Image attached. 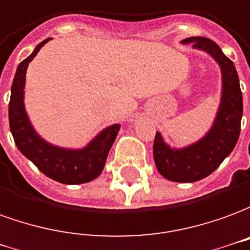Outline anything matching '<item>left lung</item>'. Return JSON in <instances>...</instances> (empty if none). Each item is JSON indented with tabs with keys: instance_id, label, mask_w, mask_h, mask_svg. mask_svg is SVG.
I'll return each mask as SVG.
<instances>
[{
	"instance_id": "1",
	"label": "left lung",
	"mask_w": 250,
	"mask_h": 250,
	"mask_svg": "<svg viewBox=\"0 0 250 250\" xmlns=\"http://www.w3.org/2000/svg\"><path fill=\"white\" fill-rule=\"evenodd\" d=\"M182 44L210 55L221 68V100L211 128L195 143L183 148L168 145L156 132L153 157L157 171L171 182L191 183L213 173L234 149L241 130L242 93L233 62L207 37H187Z\"/></svg>"
}]
</instances>
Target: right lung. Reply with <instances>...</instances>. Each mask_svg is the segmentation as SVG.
<instances>
[{
	"label": "right lung",
	"instance_id": "add662e5",
	"mask_svg": "<svg viewBox=\"0 0 250 250\" xmlns=\"http://www.w3.org/2000/svg\"><path fill=\"white\" fill-rule=\"evenodd\" d=\"M49 40L51 39H45L17 67L9 102L10 132L19 150L44 175L63 185H82L91 182L101 175L109 150L118 134L120 125L113 124L102 129L83 148L58 146L48 143L37 133L28 117L24 104L25 75L29 63Z\"/></svg>",
	"mask_w": 250,
	"mask_h": 250
}]
</instances>
